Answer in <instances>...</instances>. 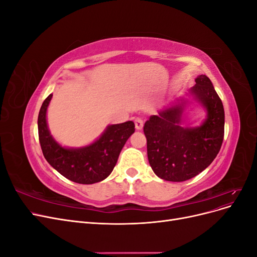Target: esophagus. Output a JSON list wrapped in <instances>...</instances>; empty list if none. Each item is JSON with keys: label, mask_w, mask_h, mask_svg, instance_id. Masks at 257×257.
Masks as SVG:
<instances>
[{"label": "esophagus", "mask_w": 257, "mask_h": 257, "mask_svg": "<svg viewBox=\"0 0 257 257\" xmlns=\"http://www.w3.org/2000/svg\"><path fill=\"white\" fill-rule=\"evenodd\" d=\"M135 127L136 130H142L144 127V120L141 118H136L135 119Z\"/></svg>", "instance_id": "esophagus-1"}]
</instances>
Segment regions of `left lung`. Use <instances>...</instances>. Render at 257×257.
<instances>
[{
  "label": "left lung",
  "instance_id": "1",
  "mask_svg": "<svg viewBox=\"0 0 257 257\" xmlns=\"http://www.w3.org/2000/svg\"><path fill=\"white\" fill-rule=\"evenodd\" d=\"M195 82L190 92L207 110L200 126H181L182 104L165 107L145 123L148 160L154 174L166 181L181 182L197 176L211 164L223 143L222 100L206 75Z\"/></svg>",
  "mask_w": 257,
  "mask_h": 257
}]
</instances>
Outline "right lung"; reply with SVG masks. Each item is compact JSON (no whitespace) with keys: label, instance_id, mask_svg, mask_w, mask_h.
<instances>
[{"label":"right lung","instance_id":"1","mask_svg":"<svg viewBox=\"0 0 257 257\" xmlns=\"http://www.w3.org/2000/svg\"><path fill=\"white\" fill-rule=\"evenodd\" d=\"M52 94L44 100L37 120L45 159L62 176L76 183L92 184L104 180L111 174L123 146L135 132L134 122L112 124L93 144L79 149H68L54 141L47 126L46 112Z\"/></svg>","mask_w":257,"mask_h":257}]
</instances>
